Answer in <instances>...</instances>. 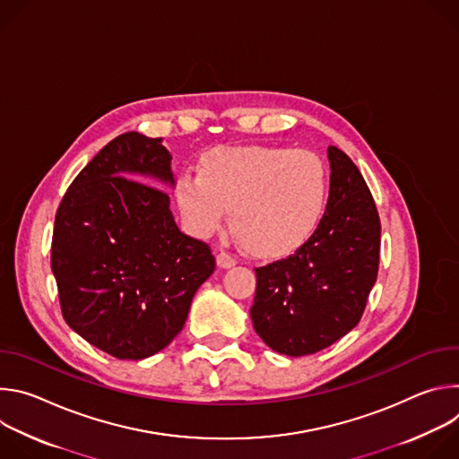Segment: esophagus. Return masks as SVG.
<instances>
[{"label": "esophagus", "instance_id": "esophagus-1", "mask_svg": "<svg viewBox=\"0 0 459 459\" xmlns=\"http://www.w3.org/2000/svg\"><path fill=\"white\" fill-rule=\"evenodd\" d=\"M238 264V259L232 255V254H229V252H220L218 254V267H221V269H230V267H234Z\"/></svg>", "mask_w": 459, "mask_h": 459}]
</instances>
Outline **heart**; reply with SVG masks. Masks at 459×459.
I'll list each match as a JSON object with an SVG mask.
<instances>
[{
    "label": "heart",
    "instance_id": "obj_1",
    "mask_svg": "<svg viewBox=\"0 0 459 459\" xmlns=\"http://www.w3.org/2000/svg\"><path fill=\"white\" fill-rule=\"evenodd\" d=\"M329 200L323 161L280 145L216 147L195 161V176L174 181V202L198 238L216 234L230 209V227L257 257L278 259L316 232Z\"/></svg>",
    "mask_w": 459,
    "mask_h": 459
}]
</instances>
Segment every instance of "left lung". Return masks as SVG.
<instances>
[{"instance_id": "1", "label": "left lung", "mask_w": 459, "mask_h": 459, "mask_svg": "<svg viewBox=\"0 0 459 459\" xmlns=\"http://www.w3.org/2000/svg\"><path fill=\"white\" fill-rule=\"evenodd\" d=\"M326 154L331 190L316 232L292 255L255 269L254 331L290 358L351 333L377 278L381 225L372 194L343 151L329 147Z\"/></svg>"}]
</instances>
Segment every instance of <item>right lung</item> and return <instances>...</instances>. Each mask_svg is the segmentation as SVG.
I'll return each instance as SVG.
<instances>
[{"label": "right lung", "mask_w": 459, "mask_h": 459, "mask_svg": "<svg viewBox=\"0 0 459 459\" xmlns=\"http://www.w3.org/2000/svg\"><path fill=\"white\" fill-rule=\"evenodd\" d=\"M170 160L161 138L125 133L76 176L56 212L50 265L63 317L117 359L163 351L216 269L211 247L178 229L169 194L143 183L172 186Z\"/></svg>", "instance_id": "add662e5"}]
</instances>
